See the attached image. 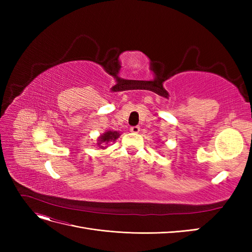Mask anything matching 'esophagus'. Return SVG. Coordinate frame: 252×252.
I'll use <instances>...</instances> for the list:
<instances>
[{
	"label": "esophagus",
	"mask_w": 252,
	"mask_h": 252,
	"mask_svg": "<svg viewBox=\"0 0 252 252\" xmlns=\"http://www.w3.org/2000/svg\"><path fill=\"white\" fill-rule=\"evenodd\" d=\"M130 131L133 132V133H138L140 131V127L139 126H132L130 128Z\"/></svg>",
	"instance_id": "34e87169"
}]
</instances>
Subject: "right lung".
Masks as SVG:
<instances>
[{
    "label": "right lung",
    "instance_id": "right-lung-1",
    "mask_svg": "<svg viewBox=\"0 0 252 252\" xmlns=\"http://www.w3.org/2000/svg\"><path fill=\"white\" fill-rule=\"evenodd\" d=\"M120 136V133L118 131H107L105 132L100 140H98V145L102 144V143H105V144H108L110 141H114L116 139H118ZM102 148H104V146H101Z\"/></svg>",
    "mask_w": 252,
    "mask_h": 252
}]
</instances>
